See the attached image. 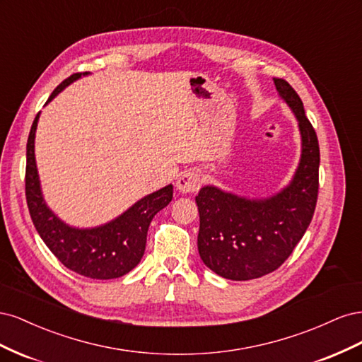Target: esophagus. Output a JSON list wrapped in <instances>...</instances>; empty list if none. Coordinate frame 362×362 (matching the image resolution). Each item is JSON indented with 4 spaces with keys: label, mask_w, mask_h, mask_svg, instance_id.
<instances>
[{
    "label": "esophagus",
    "mask_w": 362,
    "mask_h": 362,
    "mask_svg": "<svg viewBox=\"0 0 362 362\" xmlns=\"http://www.w3.org/2000/svg\"><path fill=\"white\" fill-rule=\"evenodd\" d=\"M177 189L181 193H194L201 189V175L194 170H185L180 175Z\"/></svg>",
    "instance_id": "esophagus-1"
}]
</instances>
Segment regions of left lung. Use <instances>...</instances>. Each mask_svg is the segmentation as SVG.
I'll list each match as a JSON object with an SVG mask.
<instances>
[{"label":"left lung","instance_id":"8db88e82","mask_svg":"<svg viewBox=\"0 0 362 362\" xmlns=\"http://www.w3.org/2000/svg\"><path fill=\"white\" fill-rule=\"evenodd\" d=\"M279 96L299 122L302 156L286 189L267 199H246L205 185L196 196L198 249L206 267L233 281L255 279L276 270L310 226L319 194L320 149L303 103L282 78H273Z\"/></svg>","mask_w":362,"mask_h":362}]
</instances>
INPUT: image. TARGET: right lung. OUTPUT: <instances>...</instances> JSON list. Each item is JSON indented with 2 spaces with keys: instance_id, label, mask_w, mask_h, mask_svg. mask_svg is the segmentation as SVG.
Segmentation results:
<instances>
[{
  "instance_id": "1",
  "label": "right lung",
  "mask_w": 362,
  "mask_h": 362,
  "mask_svg": "<svg viewBox=\"0 0 362 362\" xmlns=\"http://www.w3.org/2000/svg\"><path fill=\"white\" fill-rule=\"evenodd\" d=\"M86 74H74L60 83L48 98L47 104L64 87ZM37 120L39 115L35 117L28 134L25 168L27 205L36 231L62 264L78 275L92 279H113L127 275L144 257L151 221L172 201L173 187L169 184L145 196L124 214L103 226L90 229L72 228L62 222L43 201L35 158Z\"/></svg>"
}]
</instances>
